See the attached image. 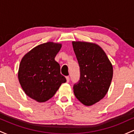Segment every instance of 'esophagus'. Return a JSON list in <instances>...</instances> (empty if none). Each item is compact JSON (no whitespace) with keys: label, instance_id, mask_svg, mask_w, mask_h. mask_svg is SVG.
<instances>
[{"label":"esophagus","instance_id":"1","mask_svg":"<svg viewBox=\"0 0 134 134\" xmlns=\"http://www.w3.org/2000/svg\"><path fill=\"white\" fill-rule=\"evenodd\" d=\"M66 80H67V82H69V81H70V78H69V76L66 77Z\"/></svg>","mask_w":134,"mask_h":134}]
</instances>
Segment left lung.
I'll return each instance as SVG.
<instances>
[{
    "mask_svg": "<svg viewBox=\"0 0 134 134\" xmlns=\"http://www.w3.org/2000/svg\"><path fill=\"white\" fill-rule=\"evenodd\" d=\"M80 67V80L74 85L77 99L91 106L104 98L113 77V67L105 52L98 44L72 41Z\"/></svg>",
    "mask_w": 134,
    "mask_h": 134,
    "instance_id": "1",
    "label": "left lung"
}]
</instances>
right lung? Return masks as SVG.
Listing matches in <instances>:
<instances>
[{
    "label": "right lung",
    "instance_id": "right-lung-1",
    "mask_svg": "<svg viewBox=\"0 0 134 134\" xmlns=\"http://www.w3.org/2000/svg\"><path fill=\"white\" fill-rule=\"evenodd\" d=\"M62 44L47 42L35 47L23 57L18 79L24 93L38 102L52 98L66 79L55 57Z\"/></svg>",
    "mask_w": 134,
    "mask_h": 134
}]
</instances>
